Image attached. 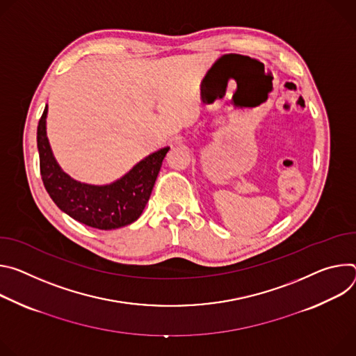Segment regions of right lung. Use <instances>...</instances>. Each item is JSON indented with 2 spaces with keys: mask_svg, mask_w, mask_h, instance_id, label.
I'll use <instances>...</instances> for the list:
<instances>
[{
  "mask_svg": "<svg viewBox=\"0 0 356 356\" xmlns=\"http://www.w3.org/2000/svg\"><path fill=\"white\" fill-rule=\"evenodd\" d=\"M47 114L48 106L38 123L36 143L41 177L56 207L74 220L102 230L117 229L137 220L149 200L170 147L149 154L111 184L79 182L63 172L55 160L47 137Z\"/></svg>",
  "mask_w": 356,
  "mask_h": 356,
  "instance_id": "1",
  "label": "right lung"
}]
</instances>
